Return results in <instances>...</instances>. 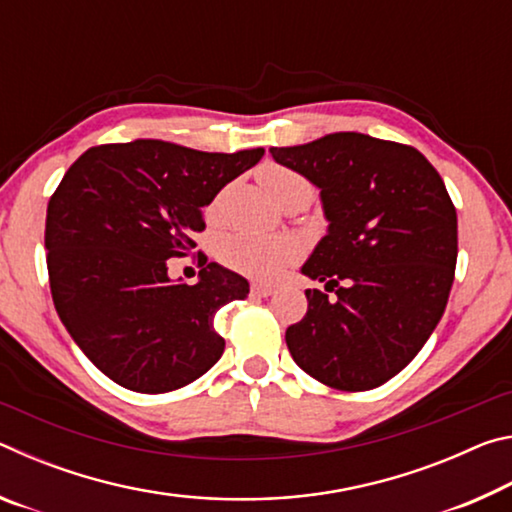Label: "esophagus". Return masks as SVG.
Here are the masks:
<instances>
[{
    "label": "esophagus",
    "mask_w": 512,
    "mask_h": 512,
    "mask_svg": "<svg viewBox=\"0 0 512 512\" xmlns=\"http://www.w3.org/2000/svg\"><path fill=\"white\" fill-rule=\"evenodd\" d=\"M250 293H253V296H257V298H268V296H273L275 289H273V287H268V284H259V282H255L253 287H250Z\"/></svg>",
    "instance_id": "esophagus-1"
}]
</instances>
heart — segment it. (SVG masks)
Returning a JSON list of instances; mask_svg holds the SVG:
<instances>
[{
	"label": "heart",
	"instance_id": "b5f03b06",
	"mask_svg": "<svg viewBox=\"0 0 512 512\" xmlns=\"http://www.w3.org/2000/svg\"><path fill=\"white\" fill-rule=\"evenodd\" d=\"M259 183L271 194L277 203L298 187H309L300 173L291 171L282 164H264L257 173ZM216 203L210 207L214 210ZM219 257L225 266L235 268L248 277L257 280H275L284 268L296 264L300 259L298 241L289 237H259L248 232H232L223 237L219 244Z\"/></svg>",
	"mask_w": 512,
	"mask_h": 512
}]
</instances>
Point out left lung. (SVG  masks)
I'll list each match as a JSON object with an SVG mask.
<instances>
[{"label": "left lung", "mask_w": 512, "mask_h": 512, "mask_svg": "<svg viewBox=\"0 0 512 512\" xmlns=\"http://www.w3.org/2000/svg\"><path fill=\"white\" fill-rule=\"evenodd\" d=\"M275 162L320 189L327 235L302 266L334 290L307 289L287 329L293 361L336 391H370L413 361L443 318L458 255L456 207L409 144L332 133L273 146Z\"/></svg>", "instance_id": "obj_1"}]
</instances>
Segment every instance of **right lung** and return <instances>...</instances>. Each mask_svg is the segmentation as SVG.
<instances>
[{
	"label": "right lung",
	"instance_id": "obj_1",
	"mask_svg": "<svg viewBox=\"0 0 512 512\" xmlns=\"http://www.w3.org/2000/svg\"><path fill=\"white\" fill-rule=\"evenodd\" d=\"M264 149L205 153L162 140L85 151L47 205L45 248L60 320L103 375L135 393L178 391L221 359L214 316L244 277L198 253V284L171 282L205 230L203 207Z\"/></svg>",
	"mask_w": 512,
	"mask_h": 512
}]
</instances>
